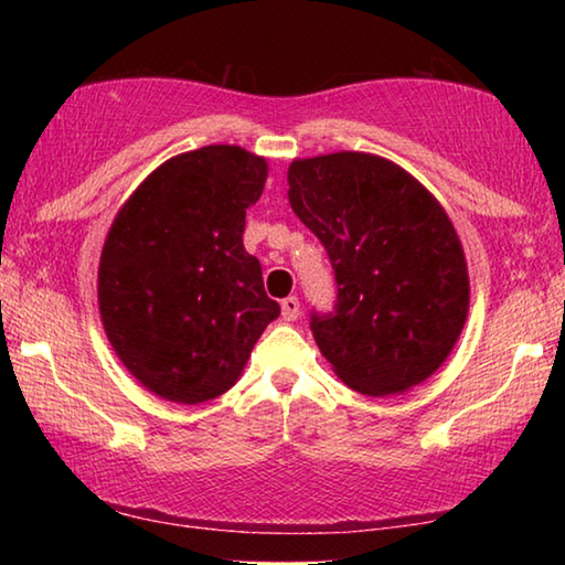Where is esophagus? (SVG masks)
Returning <instances> with one entry per match:
<instances>
[{
    "label": "esophagus",
    "mask_w": 565,
    "mask_h": 565,
    "mask_svg": "<svg viewBox=\"0 0 565 565\" xmlns=\"http://www.w3.org/2000/svg\"><path fill=\"white\" fill-rule=\"evenodd\" d=\"M299 313H301L299 299H296V296H286V299L281 301V317H284V321H296V319H299Z\"/></svg>",
    "instance_id": "1"
}]
</instances>
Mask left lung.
Segmentation results:
<instances>
[{"label": "left lung", "instance_id": "1", "mask_svg": "<svg viewBox=\"0 0 565 565\" xmlns=\"http://www.w3.org/2000/svg\"><path fill=\"white\" fill-rule=\"evenodd\" d=\"M289 204L337 279L333 311L311 313L337 376L366 396L431 376L468 313L463 248L431 191L384 157L337 151L291 161Z\"/></svg>", "mask_w": 565, "mask_h": 565}]
</instances>
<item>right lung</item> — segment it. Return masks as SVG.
<instances>
[{"instance_id": "1", "label": "right lung", "mask_w": 565, "mask_h": 565, "mask_svg": "<svg viewBox=\"0 0 565 565\" xmlns=\"http://www.w3.org/2000/svg\"><path fill=\"white\" fill-rule=\"evenodd\" d=\"M266 159L212 145L169 159L119 209L99 259V313L129 374L177 404H204L242 376L279 317L244 248Z\"/></svg>"}]
</instances>
